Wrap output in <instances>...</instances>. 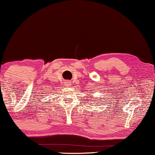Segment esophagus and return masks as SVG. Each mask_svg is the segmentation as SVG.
<instances>
[{"instance_id": "esophagus-1", "label": "esophagus", "mask_w": 155, "mask_h": 155, "mask_svg": "<svg viewBox=\"0 0 155 155\" xmlns=\"http://www.w3.org/2000/svg\"><path fill=\"white\" fill-rule=\"evenodd\" d=\"M65 85H66V87H70L71 86V83H70L69 81H66V83H65Z\"/></svg>"}]
</instances>
